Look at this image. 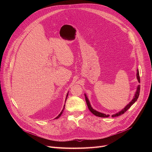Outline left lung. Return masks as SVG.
<instances>
[{
  "mask_svg": "<svg viewBox=\"0 0 152 152\" xmlns=\"http://www.w3.org/2000/svg\"><path fill=\"white\" fill-rule=\"evenodd\" d=\"M137 79L138 80L139 82H140V75H139V71L138 70H137ZM140 85H139L138 86H137V91L135 93V96L134 97V99L131 100V102H130L127 106H126V107L124 108L123 110H122L121 111L118 112V113H116L115 114H114L112 115L113 117H118V116H120L122 114H123L125 112H126L127 111L128 109H129L130 107H131V106L137 100L138 97H139V95H140ZM85 100H86V104H87V106H88V107L89 110L96 116H97V117H109V115H106L104 114H103V113H101L100 112H98L96 110H94L93 108L91 107V104H90V103L88 100V97H86V94H85Z\"/></svg>",
  "mask_w": 152,
  "mask_h": 152,
  "instance_id": "1",
  "label": "left lung"
}]
</instances>
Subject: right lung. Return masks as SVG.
I'll use <instances>...</instances> for the list:
<instances>
[{
  "label": "right lung",
  "instance_id": "obj_1",
  "mask_svg": "<svg viewBox=\"0 0 152 152\" xmlns=\"http://www.w3.org/2000/svg\"><path fill=\"white\" fill-rule=\"evenodd\" d=\"M68 95H69V94L67 93V96H66V100H67V96H68ZM64 106H65V104H64V108H63V110H62V111L61 112V113H60V114H59V115H58V116H57V117L55 118V119H57V118H59V117L61 115V114H62V113H63V111H64V107H65Z\"/></svg>",
  "mask_w": 152,
  "mask_h": 152
}]
</instances>
